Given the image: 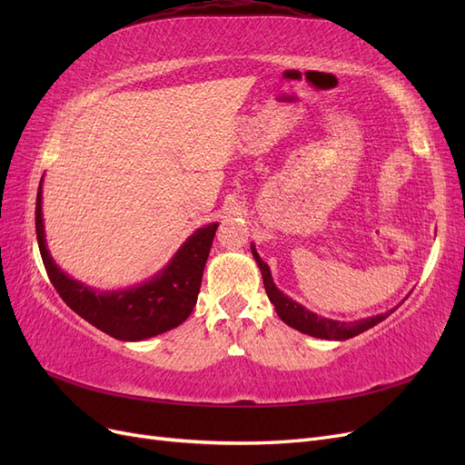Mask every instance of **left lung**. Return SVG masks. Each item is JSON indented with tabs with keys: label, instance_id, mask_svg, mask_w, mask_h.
I'll return each mask as SVG.
<instances>
[{
	"label": "left lung",
	"instance_id": "left-lung-1",
	"mask_svg": "<svg viewBox=\"0 0 465 465\" xmlns=\"http://www.w3.org/2000/svg\"><path fill=\"white\" fill-rule=\"evenodd\" d=\"M252 256H254V260L260 265L265 292H267V297H270L272 304L275 306L277 316L283 320L287 326L299 330L302 333L312 335V337H320V340H335V341L349 340V337H355L362 331L374 328L376 323L386 320L398 308L396 306L393 311H388L384 314H376V316L362 318V320H357V322H340V320L322 318V316L308 311V308H304L302 304H299L297 301L289 299L287 294H283L275 287L270 267H267V263L258 256L254 244H252Z\"/></svg>",
	"mask_w": 465,
	"mask_h": 465
}]
</instances>
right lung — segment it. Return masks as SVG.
Listing matches in <instances>:
<instances>
[{"mask_svg":"<svg viewBox=\"0 0 465 465\" xmlns=\"http://www.w3.org/2000/svg\"><path fill=\"white\" fill-rule=\"evenodd\" d=\"M217 227L219 223H211L195 231L174 258L145 283L120 291H98L65 275L54 263L42 221V184L36 193V238L54 289L83 320L122 341H142L164 333L192 314Z\"/></svg>","mask_w":465,"mask_h":465,"instance_id":"1","label":"right lung"}]
</instances>
